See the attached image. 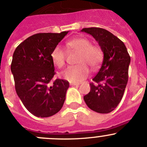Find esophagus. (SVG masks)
<instances>
[{"instance_id": "34e87169", "label": "esophagus", "mask_w": 147, "mask_h": 147, "mask_svg": "<svg viewBox=\"0 0 147 147\" xmlns=\"http://www.w3.org/2000/svg\"><path fill=\"white\" fill-rule=\"evenodd\" d=\"M69 84L72 86H78L79 85V83H76V82H70Z\"/></svg>"}]
</instances>
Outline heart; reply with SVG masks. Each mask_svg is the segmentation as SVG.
<instances>
[{"label": "heart", "instance_id": "1", "mask_svg": "<svg viewBox=\"0 0 147 147\" xmlns=\"http://www.w3.org/2000/svg\"><path fill=\"white\" fill-rule=\"evenodd\" d=\"M67 47L70 51L79 53L77 63L78 65L69 66L61 72L63 79L71 82H80L88 76L92 69L98 67L103 59V52L98 45H92L87 38H78L68 41ZM52 62L57 67H63L66 62V53L60 46H55L50 54Z\"/></svg>", "mask_w": 147, "mask_h": 147}]
</instances>
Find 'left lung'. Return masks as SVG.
<instances>
[{"instance_id":"1","label":"left lung","mask_w":147,"mask_h":147,"mask_svg":"<svg viewBox=\"0 0 147 147\" xmlns=\"http://www.w3.org/2000/svg\"><path fill=\"white\" fill-rule=\"evenodd\" d=\"M81 31L92 35L104 53L101 68L90 84V91L84 100L92 110L109 113L122 99L128 82L130 56L124 42L107 30L87 28Z\"/></svg>"}]
</instances>
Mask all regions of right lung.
Wrapping results in <instances>:
<instances>
[{"instance_id":"obj_1","label":"right lung","mask_w":147,"mask_h":147,"mask_svg":"<svg viewBox=\"0 0 147 147\" xmlns=\"http://www.w3.org/2000/svg\"><path fill=\"white\" fill-rule=\"evenodd\" d=\"M67 32L35 34L13 53L10 69L16 93L26 109L38 117L55 115L65 102L69 82L56 79L50 83L55 75L50 54Z\"/></svg>"}]
</instances>
